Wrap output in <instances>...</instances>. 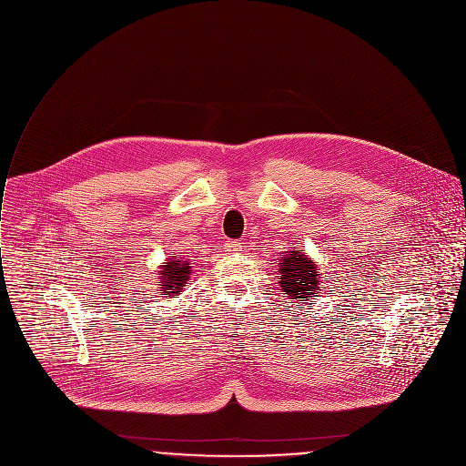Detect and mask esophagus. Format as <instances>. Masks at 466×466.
Wrapping results in <instances>:
<instances>
[{"mask_svg": "<svg viewBox=\"0 0 466 466\" xmlns=\"http://www.w3.org/2000/svg\"><path fill=\"white\" fill-rule=\"evenodd\" d=\"M224 249L229 251V253H238V251H242V242H238V240H228V242L224 244Z\"/></svg>", "mask_w": 466, "mask_h": 466, "instance_id": "obj_1", "label": "esophagus"}]
</instances>
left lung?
I'll use <instances>...</instances> for the list:
<instances>
[{"label":"left lung","mask_w":466,"mask_h":466,"mask_svg":"<svg viewBox=\"0 0 466 466\" xmlns=\"http://www.w3.org/2000/svg\"><path fill=\"white\" fill-rule=\"evenodd\" d=\"M279 287L289 299L309 301L314 299L321 290V273L318 266L303 253V249L287 251L279 260Z\"/></svg>","instance_id":"left-lung-1"}]
</instances>
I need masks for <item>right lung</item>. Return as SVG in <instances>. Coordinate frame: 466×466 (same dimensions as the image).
Here are the masks:
<instances>
[{
  "instance_id": "1",
  "label": "right lung",
  "mask_w": 466,
  "mask_h": 466,
  "mask_svg": "<svg viewBox=\"0 0 466 466\" xmlns=\"http://www.w3.org/2000/svg\"><path fill=\"white\" fill-rule=\"evenodd\" d=\"M191 273H193V269H191L187 258H176V257L168 258L157 269L159 294L163 298L177 294L185 285H187Z\"/></svg>"
}]
</instances>
